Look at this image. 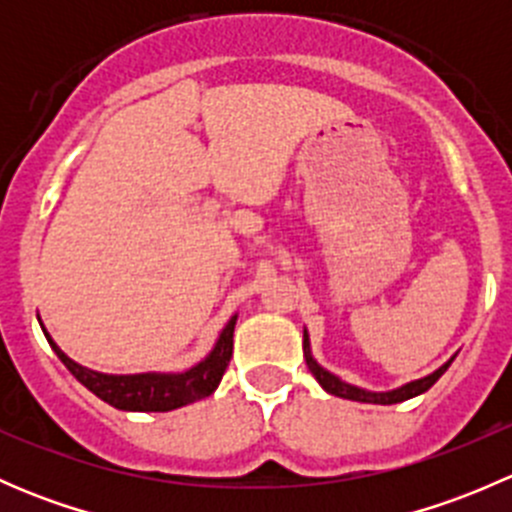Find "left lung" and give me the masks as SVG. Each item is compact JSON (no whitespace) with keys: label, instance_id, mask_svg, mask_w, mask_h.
I'll return each instance as SVG.
<instances>
[{"label":"left lung","instance_id":"1","mask_svg":"<svg viewBox=\"0 0 512 512\" xmlns=\"http://www.w3.org/2000/svg\"><path fill=\"white\" fill-rule=\"evenodd\" d=\"M304 356H307V366L309 371L314 374V379L322 384L324 391H329L332 396H339V399H349V401H361V404H401V401L406 399H414V396L423 394V391L431 389L433 384H436L438 379L443 376V371L451 366V361L448 364H443L441 369L433 371L431 376H426V379H418V381H411V384L401 386V389L396 391H386V394H371V391H364V389H356L352 384H344L342 379H337L334 374H329L327 369H322V366L317 364V361L312 359V354H309V342H307V334H304Z\"/></svg>","mask_w":512,"mask_h":512}]
</instances>
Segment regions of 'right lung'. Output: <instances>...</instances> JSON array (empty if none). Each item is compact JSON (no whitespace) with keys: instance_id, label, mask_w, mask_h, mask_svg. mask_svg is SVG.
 <instances>
[{"instance_id":"right-lung-1","label":"right lung","mask_w":512,"mask_h":512,"mask_svg":"<svg viewBox=\"0 0 512 512\" xmlns=\"http://www.w3.org/2000/svg\"><path fill=\"white\" fill-rule=\"evenodd\" d=\"M235 319L227 322V327L220 334L218 344L210 352L205 361H200L193 369L183 371V374H138V376H108L98 374V371L84 369L76 361L61 352L54 344V339L46 334L51 349L56 356L64 361L66 369L81 381L89 391H94L101 401L111 404L113 409L121 411H173L185 404L205 399L218 389L220 379H223L227 364L232 356V332H235Z\"/></svg>"}]
</instances>
